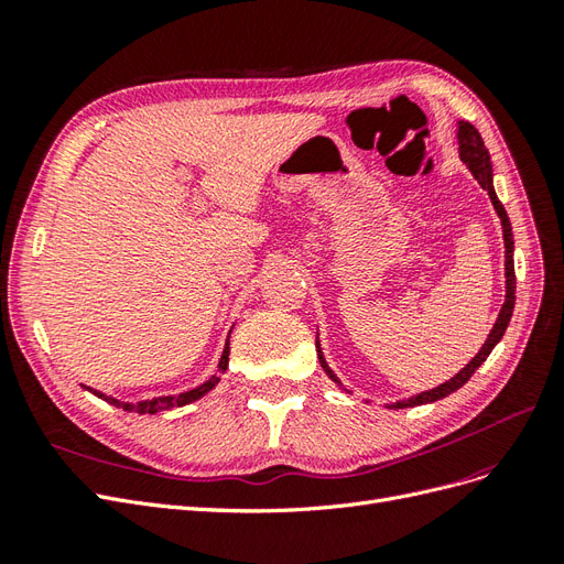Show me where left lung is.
Masks as SVG:
<instances>
[{"label":"left lung","mask_w":564,"mask_h":564,"mask_svg":"<svg viewBox=\"0 0 564 564\" xmlns=\"http://www.w3.org/2000/svg\"><path fill=\"white\" fill-rule=\"evenodd\" d=\"M458 155H460V160H464V164L470 169V174L475 176V181L482 185V191L489 193V199H491V204H494V209H497V214H499V218H501V226H503V245H506V303L501 305V313H499L497 322H494V327H491V332H489V336H487V340H485V346L480 348V352H477V355L473 357V360L456 373L454 379H449L447 383H442V386H437V388H433V390L419 392V395L409 398V400L395 402V404H392L395 409L419 406V404H425V402L442 400V398L452 395L454 390H458L460 386H464V383L473 377L475 369L487 360L489 352L494 350V346L499 344L501 336L506 334V327H508L510 317H513V308H516V265H513V245H516V242H513V228H510V220H508V214H506V209H503V204L499 202L497 193H494V183H491V176H494V174H491V160H489V152H487V148H485L482 135H480V131H477L470 122H458ZM317 357H319L322 369L327 371V377L340 386V381L336 379V373L329 369L327 362H324V355H322V350H319V340H317Z\"/></svg>","instance_id":"8db88e82"}]
</instances>
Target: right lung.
I'll return each mask as SVG.
<instances>
[{"label":"right lung","mask_w":564,"mask_h":564,"mask_svg":"<svg viewBox=\"0 0 564 564\" xmlns=\"http://www.w3.org/2000/svg\"><path fill=\"white\" fill-rule=\"evenodd\" d=\"M228 352H230V348H228V344H226V350H224V355H220V362H218V371L214 373V377L207 381V383H202V386H197V388H193V390H187V392H181V395H169V398H152V400H143V402H135V404H131V402H119V400H115V398H108V395H104V392H96V390H91L94 395H98V398H104V400H108L110 404H115L117 409H124V412H135V414H158V412H166V409H174V406H183V404H191V402H195V400H199L202 395H207V392L220 381V373H224L226 369H228Z\"/></svg>","instance_id":"right-lung-1"}]
</instances>
